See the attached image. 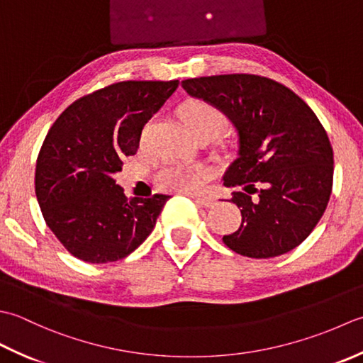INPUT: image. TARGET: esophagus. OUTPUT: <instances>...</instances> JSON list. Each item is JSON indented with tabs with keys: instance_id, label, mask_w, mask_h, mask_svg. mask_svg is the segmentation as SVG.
Listing matches in <instances>:
<instances>
[{
	"instance_id": "obj_1",
	"label": "esophagus",
	"mask_w": 363,
	"mask_h": 363,
	"mask_svg": "<svg viewBox=\"0 0 363 363\" xmlns=\"http://www.w3.org/2000/svg\"><path fill=\"white\" fill-rule=\"evenodd\" d=\"M192 199H194V201L202 206H211L216 203V199H214L213 196H196V197L192 196Z\"/></svg>"
}]
</instances>
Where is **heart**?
Instances as JSON below:
<instances>
[{"label": "heart", "instance_id": "heart-1", "mask_svg": "<svg viewBox=\"0 0 363 363\" xmlns=\"http://www.w3.org/2000/svg\"><path fill=\"white\" fill-rule=\"evenodd\" d=\"M182 121L186 128L197 135L202 131L220 133L227 123L225 114L213 103L205 100H191L184 103L180 109ZM210 175L202 167L186 166H166L157 175V183L161 189L177 192H194L202 188L203 180Z\"/></svg>", "mask_w": 363, "mask_h": 363}]
</instances>
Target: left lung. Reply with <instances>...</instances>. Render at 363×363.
I'll list each match as a JSON object with an SVG mask.
<instances>
[{"instance_id": "8db88e82", "label": "left lung", "mask_w": 363, "mask_h": 363, "mask_svg": "<svg viewBox=\"0 0 363 363\" xmlns=\"http://www.w3.org/2000/svg\"><path fill=\"white\" fill-rule=\"evenodd\" d=\"M182 86L218 106L238 131V157L224 184L240 188L230 201L242 220L224 235L225 246L250 258L298 247L321 219L334 182V152L312 108L286 86L250 73L191 78Z\"/></svg>"}]
</instances>
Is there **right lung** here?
Instances as JSON below:
<instances>
[{
    "label": "right lung",
    "instance_id": "add662e5",
    "mask_svg": "<svg viewBox=\"0 0 363 363\" xmlns=\"http://www.w3.org/2000/svg\"><path fill=\"white\" fill-rule=\"evenodd\" d=\"M179 87L121 81L73 101L47 133L35 164V196L50 230L86 263L122 260L153 230L169 196L128 201L113 174L138 152L150 117Z\"/></svg>",
    "mask_w": 363,
    "mask_h": 363
}]
</instances>
